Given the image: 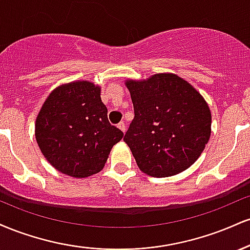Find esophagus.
Listing matches in <instances>:
<instances>
[{
    "instance_id": "34e87169",
    "label": "esophagus",
    "mask_w": 250,
    "mask_h": 250,
    "mask_svg": "<svg viewBox=\"0 0 250 250\" xmlns=\"http://www.w3.org/2000/svg\"><path fill=\"white\" fill-rule=\"evenodd\" d=\"M117 128L121 129L123 133H125V122H120L119 125H117Z\"/></svg>"
}]
</instances>
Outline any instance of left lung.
Instances as JSON below:
<instances>
[{"label": "left lung", "mask_w": 250, "mask_h": 250, "mask_svg": "<svg viewBox=\"0 0 250 250\" xmlns=\"http://www.w3.org/2000/svg\"><path fill=\"white\" fill-rule=\"evenodd\" d=\"M135 117L125 136L140 170L168 177L188 169L205 150L211 133L208 103L176 74L125 80Z\"/></svg>", "instance_id": "obj_1"}]
</instances>
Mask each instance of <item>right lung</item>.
I'll list each match as a JSON object with an SVG mask.
<instances>
[{
    "label": "right lung",
    "instance_id": "right-lung-1",
    "mask_svg": "<svg viewBox=\"0 0 250 250\" xmlns=\"http://www.w3.org/2000/svg\"><path fill=\"white\" fill-rule=\"evenodd\" d=\"M101 87L90 81L59 85L45 99L35 121V139L60 173L83 179L100 173L123 133L111 125Z\"/></svg>",
    "mask_w": 250,
    "mask_h": 250
}]
</instances>
